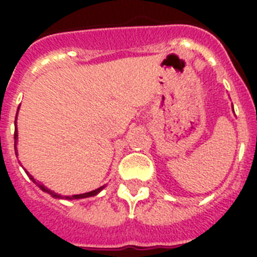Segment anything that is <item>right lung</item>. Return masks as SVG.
I'll use <instances>...</instances> for the list:
<instances>
[{
    "label": "right lung",
    "mask_w": 257,
    "mask_h": 257,
    "mask_svg": "<svg viewBox=\"0 0 257 257\" xmlns=\"http://www.w3.org/2000/svg\"><path fill=\"white\" fill-rule=\"evenodd\" d=\"M16 118H17V117H16ZM16 141H17V129H16V132H14V148H16ZM16 155H17V149H16ZM25 172H26V171H25ZM26 173H28V172H26ZM28 176H29L30 179L33 180V183H34V184H37L38 187L41 188V189H42V191H44V192H48V193H50V195L54 196V197H61V196L56 195L54 192H52V191H50V189H48V188H46V187H44V185H41V184H38L37 181H36V180L33 179V176H32V175H29V173H28ZM104 188H105V185H102V187L97 188V189H94V191H92V192H88V193H82V195H73V196H64V199H66V200H73V199H84V197H90V196L97 195V193H98V192H100L101 189H104Z\"/></svg>",
    "instance_id": "add662e5"
}]
</instances>
